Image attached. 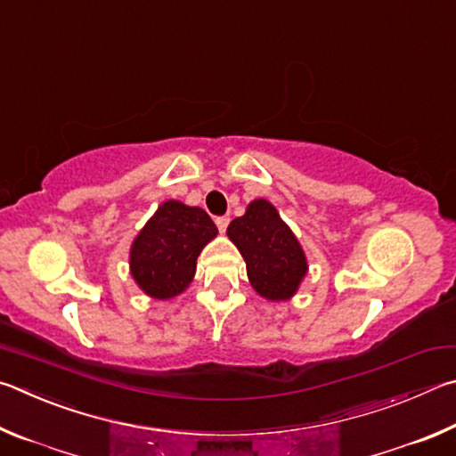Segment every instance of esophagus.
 I'll return each mask as SVG.
<instances>
[{"mask_svg": "<svg viewBox=\"0 0 456 456\" xmlns=\"http://www.w3.org/2000/svg\"><path fill=\"white\" fill-rule=\"evenodd\" d=\"M228 224H230V218H228V216H218V218H216V226H218V230H220L222 234L226 232Z\"/></svg>", "mask_w": 456, "mask_h": 456, "instance_id": "34e87169", "label": "esophagus"}]
</instances>
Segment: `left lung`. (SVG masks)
Here are the masks:
<instances>
[{
	"instance_id": "left-lung-1",
	"label": "left lung",
	"mask_w": 456,
	"mask_h": 456,
	"mask_svg": "<svg viewBox=\"0 0 456 456\" xmlns=\"http://www.w3.org/2000/svg\"><path fill=\"white\" fill-rule=\"evenodd\" d=\"M226 234L244 256L248 281L260 297L278 302L297 294L308 270L305 250L268 200L250 202Z\"/></svg>"
}]
</instances>
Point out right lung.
Masks as SVG:
<instances>
[{
	"mask_svg": "<svg viewBox=\"0 0 456 456\" xmlns=\"http://www.w3.org/2000/svg\"><path fill=\"white\" fill-rule=\"evenodd\" d=\"M218 228L202 208L167 200L135 236L130 273L135 284L156 300L178 297L196 274V260Z\"/></svg>",
	"mask_w": 456,
	"mask_h": 456,
	"instance_id": "add662e5",
	"label": "right lung"
}]
</instances>
